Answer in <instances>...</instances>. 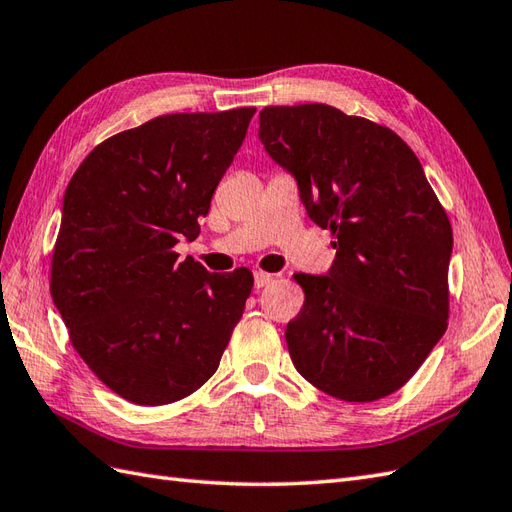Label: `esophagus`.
<instances>
[{"label": "esophagus", "instance_id": "1", "mask_svg": "<svg viewBox=\"0 0 512 512\" xmlns=\"http://www.w3.org/2000/svg\"><path fill=\"white\" fill-rule=\"evenodd\" d=\"M274 281V274H268V272H255V287L259 290V287H266L268 283Z\"/></svg>", "mask_w": 512, "mask_h": 512}]
</instances>
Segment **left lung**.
<instances>
[{"mask_svg":"<svg viewBox=\"0 0 512 512\" xmlns=\"http://www.w3.org/2000/svg\"><path fill=\"white\" fill-rule=\"evenodd\" d=\"M259 140L335 235L326 274H294L305 305L285 342L300 376L346 402L398 391L445 333L452 227L398 134L326 103L259 112Z\"/></svg>","mask_w":512,"mask_h":512,"instance_id":"1","label":"left lung"}]
</instances>
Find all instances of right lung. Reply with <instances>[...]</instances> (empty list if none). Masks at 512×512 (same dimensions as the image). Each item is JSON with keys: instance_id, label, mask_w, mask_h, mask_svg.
Here are the masks:
<instances>
[{"instance_id": "obj_1", "label": "right lung", "mask_w": 512, "mask_h": 512, "mask_svg": "<svg viewBox=\"0 0 512 512\" xmlns=\"http://www.w3.org/2000/svg\"><path fill=\"white\" fill-rule=\"evenodd\" d=\"M253 114L157 116L101 142L64 192L51 298L73 348L129 402L190 396L242 318L253 274L209 272L173 248L199 238Z\"/></svg>"}]
</instances>
